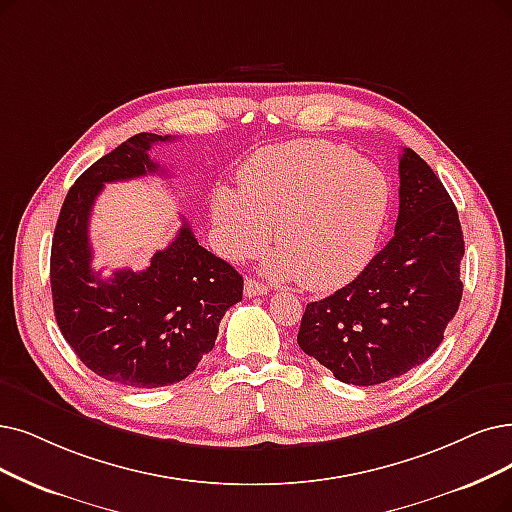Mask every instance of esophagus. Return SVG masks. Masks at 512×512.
I'll return each mask as SVG.
<instances>
[{"label": "esophagus", "instance_id": "34e87169", "mask_svg": "<svg viewBox=\"0 0 512 512\" xmlns=\"http://www.w3.org/2000/svg\"><path fill=\"white\" fill-rule=\"evenodd\" d=\"M267 292H269L267 285L256 281V279H252V277H248V279H245V283H243V294L248 296V298L260 296V294H267Z\"/></svg>", "mask_w": 512, "mask_h": 512}]
</instances>
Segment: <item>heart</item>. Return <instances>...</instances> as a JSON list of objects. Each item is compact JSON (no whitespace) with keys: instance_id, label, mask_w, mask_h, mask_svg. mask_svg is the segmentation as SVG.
I'll return each mask as SVG.
<instances>
[{"instance_id":"b5f03b06","label":"heart","mask_w":512,"mask_h":512,"mask_svg":"<svg viewBox=\"0 0 512 512\" xmlns=\"http://www.w3.org/2000/svg\"><path fill=\"white\" fill-rule=\"evenodd\" d=\"M241 191L214 193V222L224 256L248 258L269 243V271L296 277L304 290L349 283L370 260L391 187L380 168L349 147L294 140L258 151L239 172Z\"/></svg>"}]
</instances>
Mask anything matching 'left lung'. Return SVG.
<instances>
[{
  "label": "left lung",
  "mask_w": 512,
  "mask_h": 512,
  "mask_svg": "<svg viewBox=\"0 0 512 512\" xmlns=\"http://www.w3.org/2000/svg\"><path fill=\"white\" fill-rule=\"evenodd\" d=\"M395 235L349 283L306 304L300 349L346 384L372 386L431 357L462 300L458 210L431 166L399 157Z\"/></svg>",
  "instance_id": "left-lung-1"
}]
</instances>
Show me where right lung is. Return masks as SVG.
<instances>
[{
  "mask_svg": "<svg viewBox=\"0 0 512 512\" xmlns=\"http://www.w3.org/2000/svg\"><path fill=\"white\" fill-rule=\"evenodd\" d=\"M176 136L140 132L100 157L69 189L50 256L56 323L88 370L132 388L185 380L214 349L218 325L241 300L243 277L197 243L189 224L145 271L92 269L90 214L105 182L163 174L149 157Z\"/></svg>",
  "mask_w": 512,
  "mask_h": 512,
  "instance_id": "add662e5",
  "label": "right lung"
}]
</instances>
